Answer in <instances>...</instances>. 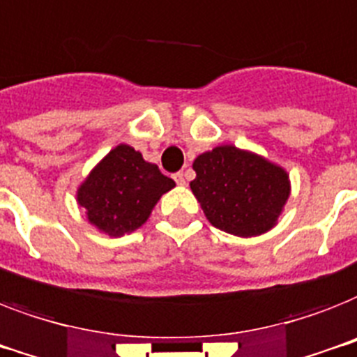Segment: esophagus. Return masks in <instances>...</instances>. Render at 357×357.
<instances>
[{"label": "esophagus", "instance_id": "1", "mask_svg": "<svg viewBox=\"0 0 357 357\" xmlns=\"http://www.w3.org/2000/svg\"><path fill=\"white\" fill-rule=\"evenodd\" d=\"M173 178H175V182L178 184V186H184V184H186V175H184L182 171L175 173V175H173Z\"/></svg>", "mask_w": 357, "mask_h": 357}]
</instances>
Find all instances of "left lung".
<instances>
[{
  "label": "left lung",
  "mask_w": 357,
  "mask_h": 357,
  "mask_svg": "<svg viewBox=\"0 0 357 357\" xmlns=\"http://www.w3.org/2000/svg\"><path fill=\"white\" fill-rule=\"evenodd\" d=\"M190 182L208 221L219 230L250 238L275 227L289 197V178L278 165L234 145H221L193 162Z\"/></svg>",
  "instance_id": "1"
}]
</instances>
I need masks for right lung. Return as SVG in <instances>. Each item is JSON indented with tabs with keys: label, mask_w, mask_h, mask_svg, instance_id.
Returning <instances> with one entry per match:
<instances>
[{
	"label": "right lung",
	"mask_w": 357,
	"mask_h": 357,
	"mask_svg": "<svg viewBox=\"0 0 357 357\" xmlns=\"http://www.w3.org/2000/svg\"><path fill=\"white\" fill-rule=\"evenodd\" d=\"M175 188L155 164L129 145H118L79 188L77 201L90 223L108 236H123L147 221L156 201Z\"/></svg>",
	"instance_id": "add662e5"
}]
</instances>
